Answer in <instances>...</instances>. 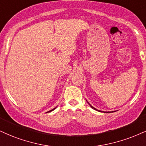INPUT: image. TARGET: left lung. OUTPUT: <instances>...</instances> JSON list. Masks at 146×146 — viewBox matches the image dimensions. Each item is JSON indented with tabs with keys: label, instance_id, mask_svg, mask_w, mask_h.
<instances>
[{
	"label": "left lung",
	"instance_id": "left-lung-1",
	"mask_svg": "<svg viewBox=\"0 0 146 146\" xmlns=\"http://www.w3.org/2000/svg\"><path fill=\"white\" fill-rule=\"evenodd\" d=\"M87 102H88V101H87ZM88 104H89V105H90V106L91 107V108H92L93 109V110H96V111H100V112H103V113H112V112L115 111H100V110H96V108H94V107H92V105H91L90 104V103H88Z\"/></svg>",
	"mask_w": 146,
	"mask_h": 146
}]
</instances>
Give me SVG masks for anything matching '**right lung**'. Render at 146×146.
<instances>
[{"label": "right lung", "instance_id": "1", "mask_svg": "<svg viewBox=\"0 0 146 146\" xmlns=\"http://www.w3.org/2000/svg\"><path fill=\"white\" fill-rule=\"evenodd\" d=\"M56 108H54L53 109V110H50V111H47V112H50V111H53V110H55V109H56Z\"/></svg>", "mask_w": 146, "mask_h": 146}]
</instances>
